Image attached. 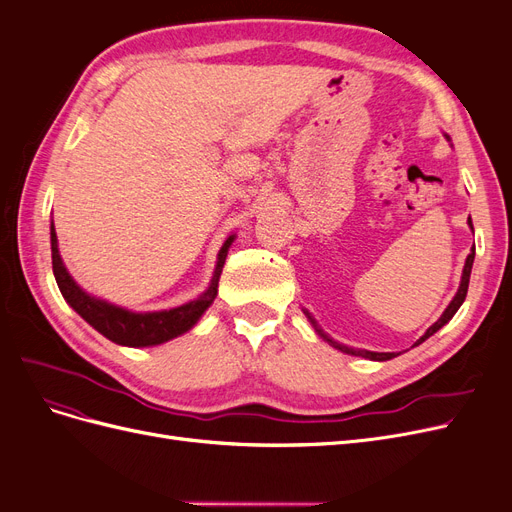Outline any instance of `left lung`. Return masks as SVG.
Masks as SVG:
<instances>
[{
  "instance_id": "8db88e82",
  "label": "left lung",
  "mask_w": 512,
  "mask_h": 512,
  "mask_svg": "<svg viewBox=\"0 0 512 512\" xmlns=\"http://www.w3.org/2000/svg\"><path fill=\"white\" fill-rule=\"evenodd\" d=\"M446 136V134H444ZM448 138V136H446ZM448 141H451V138H448ZM468 224H470V228H472V220L468 218ZM472 262H474V247H472V252L468 254V258H466V265H463V273H461V282H459V288H457V294L453 297V301L448 303V307L444 309V314L438 318V322H433L431 327L425 331V335L421 337V339H416V344L414 346H418V344H423L427 337H431L433 333L436 331H440L444 324L451 320L455 314H457V309L461 307V303L466 301V294H468V284H470V273H472ZM303 314L307 316V320L312 322V327L316 329V333L324 339V342H329L335 350H339V352H346V354H352V356H363V359H369V361H389V359H393V356H397V354H393V352H371V350H361V348H348V346H344V344H339V342H335L333 337H329L327 333H324L320 327H318V322H316V318L307 312V309H303Z\"/></svg>"
}]
</instances>
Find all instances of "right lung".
Returning a JSON list of instances; mask_svg holds the SVG:
<instances>
[{
  "mask_svg": "<svg viewBox=\"0 0 512 512\" xmlns=\"http://www.w3.org/2000/svg\"><path fill=\"white\" fill-rule=\"evenodd\" d=\"M237 235H228L224 245L218 252V262H215V271L209 282V288L200 294L198 299L183 303L173 309H162V312H132V309L119 307L108 303L104 299L94 297V294L85 292L79 284L72 280L64 260L59 256V245L55 235V224L51 222V254H53V275L57 286L64 294L68 305L79 314L85 322H89L98 333L106 339L130 348H145V346H158L175 339L183 333H188L194 324L200 320L209 305L218 297V284L224 269V262L228 250Z\"/></svg>",
  "mask_w": 512,
  "mask_h": 512,
  "instance_id": "right-lung-1",
  "label": "right lung"
}]
</instances>
